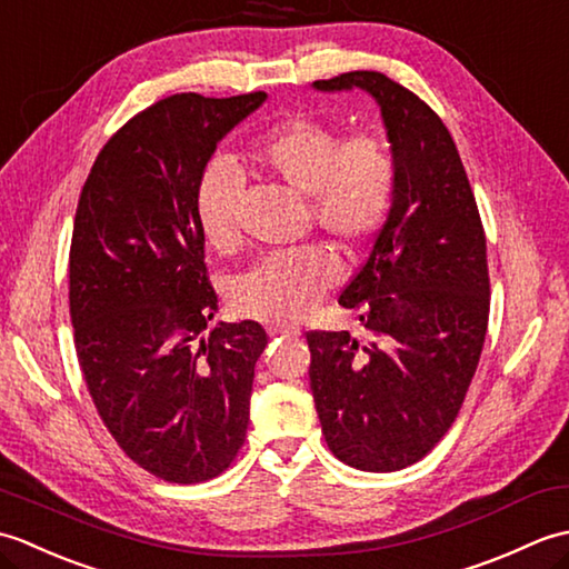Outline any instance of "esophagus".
<instances>
[{"label":"esophagus","mask_w":569,"mask_h":569,"mask_svg":"<svg viewBox=\"0 0 569 569\" xmlns=\"http://www.w3.org/2000/svg\"><path fill=\"white\" fill-rule=\"evenodd\" d=\"M269 335L271 337H296V335H300V330L286 328V325H273V328H269Z\"/></svg>","instance_id":"esophagus-1"}]
</instances>
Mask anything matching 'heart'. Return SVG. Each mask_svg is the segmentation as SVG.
Wrapping results in <instances>:
<instances>
[{"mask_svg":"<svg viewBox=\"0 0 569 569\" xmlns=\"http://www.w3.org/2000/svg\"><path fill=\"white\" fill-rule=\"evenodd\" d=\"M251 161L308 198L310 220L342 247L371 237L389 214L396 163L389 147L371 134L340 139L328 124L291 117L251 143ZM241 178L232 161L202 168L196 188V220L208 247L227 253L239 241ZM337 283V263L322 247L269 253L232 283V306L244 318L291 325L303 320Z\"/></svg>","mask_w":569,"mask_h":569,"instance_id":"1","label":"heart"}]
</instances>
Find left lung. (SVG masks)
I'll list each match as a JSON object with an SVG mask.
<instances>
[{
  "instance_id": "obj_1",
  "label": "left lung",
  "mask_w": 569,
  "mask_h": 569,
  "mask_svg": "<svg viewBox=\"0 0 569 569\" xmlns=\"http://www.w3.org/2000/svg\"><path fill=\"white\" fill-rule=\"evenodd\" d=\"M320 92L377 100L396 188L369 259L340 306L369 332H308L310 389L328 447L361 471L416 465L450 430L489 322L487 237L450 131L403 84L355 70Z\"/></svg>"
}]
</instances>
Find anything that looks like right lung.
<instances>
[{
    "mask_svg": "<svg viewBox=\"0 0 569 569\" xmlns=\"http://www.w3.org/2000/svg\"><path fill=\"white\" fill-rule=\"evenodd\" d=\"M266 102L171 94L117 131L84 180L70 244V320L92 403L153 477L208 481L249 426L259 322H217L196 220L202 168Z\"/></svg>",
    "mask_w": 569,
    "mask_h": 569,
    "instance_id": "obj_1",
    "label": "right lung"
}]
</instances>
